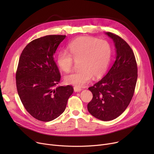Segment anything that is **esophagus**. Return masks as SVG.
<instances>
[{
    "label": "esophagus",
    "mask_w": 154,
    "mask_h": 154,
    "mask_svg": "<svg viewBox=\"0 0 154 154\" xmlns=\"http://www.w3.org/2000/svg\"><path fill=\"white\" fill-rule=\"evenodd\" d=\"M74 91L75 92H79L82 91V88L80 87H78L75 86V87H74Z\"/></svg>",
    "instance_id": "1"
}]
</instances>
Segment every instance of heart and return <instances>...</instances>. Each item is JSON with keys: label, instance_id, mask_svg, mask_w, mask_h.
Returning <instances> with one entry per match:
<instances>
[{"label": "heart", "instance_id": "b5f03b06", "mask_svg": "<svg viewBox=\"0 0 154 154\" xmlns=\"http://www.w3.org/2000/svg\"><path fill=\"white\" fill-rule=\"evenodd\" d=\"M67 49L69 54L60 52L57 57L58 66L62 71L69 72L72 68L74 59L75 62L79 61L80 70L65 76L67 84L83 87L91 81L93 76L100 77L107 70L112 48L106 40L91 36H80L67 45Z\"/></svg>", "mask_w": 154, "mask_h": 154}]
</instances>
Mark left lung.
Returning <instances> with one entry per match:
<instances>
[{
    "mask_svg": "<svg viewBox=\"0 0 154 154\" xmlns=\"http://www.w3.org/2000/svg\"><path fill=\"white\" fill-rule=\"evenodd\" d=\"M106 34L114 41L116 57L107 75L88 88L93 94L87 109L103 121L114 120L125 110L134 95L137 80V66L131 47L119 36Z\"/></svg>",
    "mask_w": 154,
    "mask_h": 154,
    "instance_id": "obj_1",
    "label": "left lung"
}]
</instances>
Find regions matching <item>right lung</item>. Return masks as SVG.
<instances>
[{
    "label": "right lung",
    "mask_w": 154,
    "mask_h": 154,
    "mask_svg": "<svg viewBox=\"0 0 154 154\" xmlns=\"http://www.w3.org/2000/svg\"><path fill=\"white\" fill-rule=\"evenodd\" d=\"M66 35H50L32 40L23 50L16 72V85L26 110L35 119L49 122L60 116L74 92L60 80L54 55Z\"/></svg>",
    "instance_id": "right-lung-1"
}]
</instances>
